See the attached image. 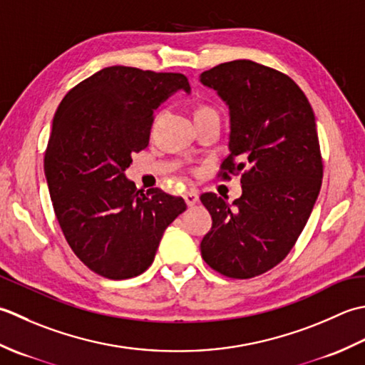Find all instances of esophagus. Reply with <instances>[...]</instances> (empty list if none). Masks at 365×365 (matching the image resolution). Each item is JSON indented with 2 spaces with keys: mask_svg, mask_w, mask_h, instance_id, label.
Returning a JSON list of instances; mask_svg holds the SVG:
<instances>
[{
  "mask_svg": "<svg viewBox=\"0 0 365 365\" xmlns=\"http://www.w3.org/2000/svg\"><path fill=\"white\" fill-rule=\"evenodd\" d=\"M182 197L185 200V203H187V206H193V205L198 203V193L197 192L187 190V192H184Z\"/></svg>",
  "mask_w": 365,
  "mask_h": 365,
  "instance_id": "esophagus-1",
  "label": "esophagus"
}]
</instances>
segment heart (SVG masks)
<instances>
[{
	"mask_svg": "<svg viewBox=\"0 0 365 365\" xmlns=\"http://www.w3.org/2000/svg\"><path fill=\"white\" fill-rule=\"evenodd\" d=\"M203 110H211L210 107H206V106H202V107H198V110L197 111H203Z\"/></svg>",
	"mask_w": 365,
	"mask_h": 365,
	"instance_id": "heart-1",
	"label": "heart"
}]
</instances>
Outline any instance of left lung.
I'll list each match as a JSON object with an SVG mask.
<instances>
[{
    "instance_id": "obj_1",
    "label": "left lung",
    "mask_w": 365,
    "mask_h": 365,
    "mask_svg": "<svg viewBox=\"0 0 365 365\" xmlns=\"http://www.w3.org/2000/svg\"><path fill=\"white\" fill-rule=\"evenodd\" d=\"M200 81L230 108V153L217 176L241 175L242 184L233 205L202 193L212 227L200 250L222 276L252 279L289 254L314 210L323 180L315 115L292 78L250 59L222 63Z\"/></svg>"
}]
</instances>
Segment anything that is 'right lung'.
Wrapping results in <instances>:
<instances>
[{"mask_svg": "<svg viewBox=\"0 0 365 365\" xmlns=\"http://www.w3.org/2000/svg\"><path fill=\"white\" fill-rule=\"evenodd\" d=\"M182 73L111 66L80 81L53 118L43 170L58 224L80 262L99 276H140L185 202L159 187L137 189L124 170L148 146L154 110Z\"/></svg>", "mask_w": 365, "mask_h": 365, "instance_id": "1", "label": "right lung"}]
</instances>
